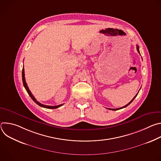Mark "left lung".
Segmentation results:
<instances>
[{
    "mask_svg": "<svg viewBox=\"0 0 161 161\" xmlns=\"http://www.w3.org/2000/svg\"><path fill=\"white\" fill-rule=\"evenodd\" d=\"M136 48H137V52H138L140 54V50H139V46L138 45H136ZM138 92H137V94L134 96V97L127 104H126L125 106H123V107H121V108H117V109H111V110H113V111H115V110H118V109H122V108H125V107H127L128 105H129L132 101H133V100L135 99V97L137 96V94H138Z\"/></svg>",
    "mask_w": 161,
    "mask_h": 161,
    "instance_id": "obj_1",
    "label": "left lung"
}]
</instances>
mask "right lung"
<instances>
[{
  "instance_id": "1",
  "label": "right lung",
  "mask_w": 161,
  "mask_h": 161,
  "mask_svg": "<svg viewBox=\"0 0 161 161\" xmlns=\"http://www.w3.org/2000/svg\"><path fill=\"white\" fill-rule=\"evenodd\" d=\"M22 80H23V83H24V86L25 87V88L26 89L27 93L29 94V95L30 96V97L32 98V99L37 104H38L39 106H40L41 107H42V108H48V109H56L57 108H59L60 106H62L63 104H60V105H57V106H47V105H44V104H42L41 103H40L39 102H38L36 98L34 97V96L32 95V94L31 93V92L30 91L28 86H27V84L25 81V73H24V67H23V69H22Z\"/></svg>"
}]
</instances>
